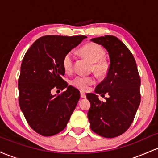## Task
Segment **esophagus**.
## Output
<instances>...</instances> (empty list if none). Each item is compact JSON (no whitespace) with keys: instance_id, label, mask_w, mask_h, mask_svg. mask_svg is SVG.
I'll list each match as a JSON object with an SVG mask.
<instances>
[{"instance_id":"obj_1","label":"esophagus","mask_w":158,"mask_h":158,"mask_svg":"<svg viewBox=\"0 0 158 158\" xmlns=\"http://www.w3.org/2000/svg\"><path fill=\"white\" fill-rule=\"evenodd\" d=\"M80 96L81 98H86V94H85L84 92H80Z\"/></svg>"}]
</instances>
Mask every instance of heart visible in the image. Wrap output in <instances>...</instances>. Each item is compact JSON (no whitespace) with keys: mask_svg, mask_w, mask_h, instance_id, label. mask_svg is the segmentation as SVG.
<instances>
[{"mask_svg":"<svg viewBox=\"0 0 158 158\" xmlns=\"http://www.w3.org/2000/svg\"><path fill=\"white\" fill-rule=\"evenodd\" d=\"M80 53L84 57L93 63V69L98 75H104L108 70V64L103 60L105 51L99 45L94 43H88L80 49ZM74 53L73 51L68 52L62 60L63 69L66 73H70L73 71ZM71 85L76 88L81 90H86L90 85L95 83V79L93 77H77L71 81Z\"/></svg>","mask_w":158,"mask_h":158,"instance_id":"heart-1","label":"heart"}]
</instances>
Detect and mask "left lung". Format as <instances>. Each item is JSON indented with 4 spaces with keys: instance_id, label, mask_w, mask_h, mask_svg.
Segmentation results:
<instances>
[{
    "instance_id": "left-lung-1",
    "label": "left lung",
    "mask_w": 158,
    "mask_h": 158,
    "mask_svg": "<svg viewBox=\"0 0 158 158\" xmlns=\"http://www.w3.org/2000/svg\"><path fill=\"white\" fill-rule=\"evenodd\" d=\"M106 49L110 66L106 77L95 93L107 94L101 102L95 94H87L90 102L88 117L90 128L97 135L113 138L128 129L140 103V78L133 55L118 38L105 35L90 40Z\"/></svg>"
}]
</instances>
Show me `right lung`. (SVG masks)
<instances>
[{"instance_id": "1", "label": "right lung", "mask_w": 158, "mask_h": 158, "mask_svg": "<svg viewBox=\"0 0 158 158\" xmlns=\"http://www.w3.org/2000/svg\"><path fill=\"white\" fill-rule=\"evenodd\" d=\"M87 38L45 35L32 44L23 57L19 79V105L27 123L39 135L49 137L64 130L80 93L62 79L64 56ZM67 90L52 95L53 88Z\"/></svg>"}]
</instances>
